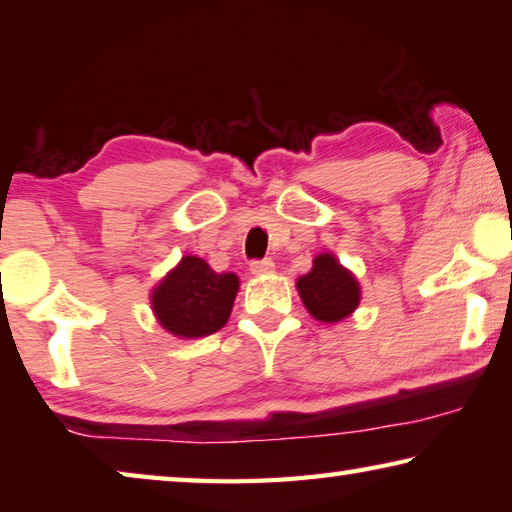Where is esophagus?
Masks as SVG:
<instances>
[{
    "label": "esophagus",
    "instance_id": "esophagus-1",
    "mask_svg": "<svg viewBox=\"0 0 512 512\" xmlns=\"http://www.w3.org/2000/svg\"><path fill=\"white\" fill-rule=\"evenodd\" d=\"M275 271L273 259H259V262L250 264V273L253 275H271Z\"/></svg>",
    "mask_w": 512,
    "mask_h": 512
}]
</instances>
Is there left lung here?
I'll list each match as a JSON object with an SVG mask.
<instances>
[{
  "label": "left lung",
  "mask_w": 512,
  "mask_h": 512,
  "mask_svg": "<svg viewBox=\"0 0 512 512\" xmlns=\"http://www.w3.org/2000/svg\"><path fill=\"white\" fill-rule=\"evenodd\" d=\"M296 289L309 316L329 325L352 316L361 302L359 280L332 253H318L311 271L298 277Z\"/></svg>",
  "instance_id": "obj_1"
}]
</instances>
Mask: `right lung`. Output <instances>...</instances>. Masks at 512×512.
Here are the masks:
<instances>
[{
    "mask_svg": "<svg viewBox=\"0 0 512 512\" xmlns=\"http://www.w3.org/2000/svg\"><path fill=\"white\" fill-rule=\"evenodd\" d=\"M237 291L235 273H216L205 259L185 255L151 289V309L164 332L201 339L228 323Z\"/></svg>",
    "mask_w": 512,
    "mask_h": 512,
    "instance_id": "obj_1",
    "label": "right lung"
}]
</instances>
